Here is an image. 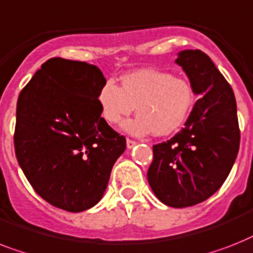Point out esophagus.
Listing matches in <instances>:
<instances>
[{
  "label": "esophagus",
  "instance_id": "esophagus-1",
  "mask_svg": "<svg viewBox=\"0 0 253 253\" xmlns=\"http://www.w3.org/2000/svg\"><path fill=\"white\" fill-rule=\"evenodd\" d=\"M126 145H127V148H128V149H132V148L135 147V145H136V141H133V140H130V139H127V140H126Z\"/></svg>",
  "mask_w": 253,
  "mask_h": 253
}]
</instances>
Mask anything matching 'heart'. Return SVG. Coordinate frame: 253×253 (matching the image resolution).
<instances>
[{
  "mask_svg": "<svg viewBox=\"0 0 253 253\" xmlns=\"http://www.w3.org/2000/svg\"><path fill=\"white\" fill-rule=\"evenodd\" d=\"M102 118L118 125L136 108L139 116L122 125L132 136L153 132L166 136L182 127L190 116L195 94L190 82L156 69H140L122 77V87L108 79L97 96Z\"/></svg>",
  "mask_w": 253,
  "mask_h": 253,
  "instance_id": "b5f03b06",
  "label": "heart"
}]
</instances>
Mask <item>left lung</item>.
Here are the masks:
<instances>
[{"instance_id": "1", "label": "left lung", "mask_w": 253, "mask_h": 253, "mask_svg": "<svg viewBox=\"0 0 253 253\" xmlns=\"http://www.w3.org/2000/svg\"><path fill=\"white\" fill-rule=\"evenodd\" d=\"M199 96L184 128L153 145L147 178L153 194L173 208L203 203L226 180L239 151V125L234 92L212 59L199 49L178 53Z\"/></svg>"}]
</instances>
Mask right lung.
I'll return each instance as SVG.
<instances>
[{
    "instance_id": "add662e5",
    "label": "right lung",
    "mask_w": 253,
    "mask_h": 253,
    "mask_svg": "<svg viewBox=\"0 0 253 253\" xmlns=\"http://www.w3.org/2000/svg\"><path fill=\"white\" fill-rule=\"evenodd\" d=\"M106 80L87 62L50 58L16 104L15 155L34 190L49 204L83 212L101 200L113 165L126 149L101 117Z\"/></svg>"
}]
</instances>
